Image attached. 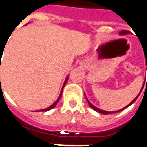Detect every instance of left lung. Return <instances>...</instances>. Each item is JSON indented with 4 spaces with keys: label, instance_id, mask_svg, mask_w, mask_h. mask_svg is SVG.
I'll use <instances>...</instances> for the list:
<instances>
[{
    "label": "left lung",
    "instance_id": "obj_1",
    "mask_svg": "<svg viewBox=\"0 0 147 147\" xmlns=\"http://www.w3.org/2000/svg\"><path fill=\"white\" fill-rule=\"evenodd\" d=\"M128 33H129V31H128V30H122V31H120V34H128ZM146 69H147V64H146ZM146 84H147V81H146ZM143 86H144V85H143ZM143 86H142V89H141V91H140V93L142 92V88H143ZM140 93H139V94H138V96L136 97V98L134 99V100H133L132 102H131V103H130L129 105H127L126 107H124V108H123V109H121L120 110L114 111V112H108V111L102 110V109H98V108H97V107H95L94 105H93L92 104H91V103H90V102H89V100H88V99L86 98V101H87V102H88V104H89V105H90V107H91V108H92L93 109H94V110H95V111H97V112H98V113H103V114H110V113H117V112H120V111L123 110L124 109H126L127 107H128L129 105H131V104H132V103H134V102H136V99H137V98H138V97H139V94H140Z\"/></svg>",
    "mask_w": 147,
    "mask_h": 147
}]
</instances>
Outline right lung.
Instances as JSON below:
<instances>
[{"label": "right lung", "mask_w": 147, "mask_h": 147, "mask_svg": "<svg viewBox=\"0 0 147 147\" xmlns=\"http://www.w3.org/2000/svg\"><path fill=\"white\" fill-rule=\"evenodd\" d=\"M0 80H1V79H0ZM67 79H66V80H65V82H64V86H63V87H62V90H61V94H60V97H59V98H58L57 100V101H56V102H55L54 103H53V105H50V106H49V107H48V108H46V109H41V110H40V111H42V112H45V111L50 110V109H53V108H54L55 106H56V105H57V102H59V100H60V98H61V94H62V90H63V88H64V85H65V83H67Z\"/></svg>", "instance_id": "obj_1"}]
</instances>
